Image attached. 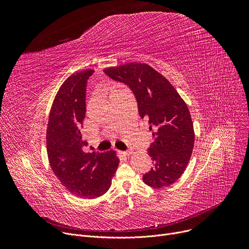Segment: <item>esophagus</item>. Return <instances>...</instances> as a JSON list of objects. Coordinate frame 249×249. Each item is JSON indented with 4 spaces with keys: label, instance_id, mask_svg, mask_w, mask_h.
Returning a JSON list of instances; mask_svg holds the SVG:
<instances>
[{
    "label": "esophagus",
    "instance_id": "obj_1",
    "mask_svg": "<svg viewBox=\"0 0 249 249\" xmlns=\"http://www.w3.org/2000/svg\"><path fill=\"white\" fill-rule=\"evenodd\" d=\"M123 153H124L125 155H127V156H128V155H131V154L133 153V151H132L131 149H129V150H127V151H124Z\"/></svg>",
    "mask_w": 249,
    "mask_h": 249
}]
</instances>
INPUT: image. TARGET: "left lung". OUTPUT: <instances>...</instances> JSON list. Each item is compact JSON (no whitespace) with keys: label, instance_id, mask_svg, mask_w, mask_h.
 <instances>
[{"label":"left lung","instance_id":"8db88e82","mask_svg":"<svg viewBox=\"0 0 249 249\" xmlns=\"http://www.w3.org/2000/svg\"><path fill=\"white\" fill-rule=\"evenodd\" d=\"M104 71L132 89L139 116L149 124L153 141L148 155L153 167L143 176V181L158 189L173 185L184 174L195 143L187 104L174 86L146 63L128 62Z\"/></svg>","mask_w":249,"mask_h":249}]
</instances>
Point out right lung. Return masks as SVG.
Listing matches in <instances>:
<instances>
[{
	"mask_svg": "<svg viewBox=\"0 0 249 249\" xmlns=\"http://www.w3.org/2000/svg\"><path fill=\"white\" fill-rule=\"evenodd\" d=\"M95 71L74 72L63 82L52 103L46 148L52 172L77 197L95 199L110 189L119 165L116 151L88 152L81 133L86 116V87Z\"/></svg>",
	"mask_w": 249,
	"mask_h": 249,
	"instance_id": "obj_1",
	"label": "right lung"
}]
</instances>
